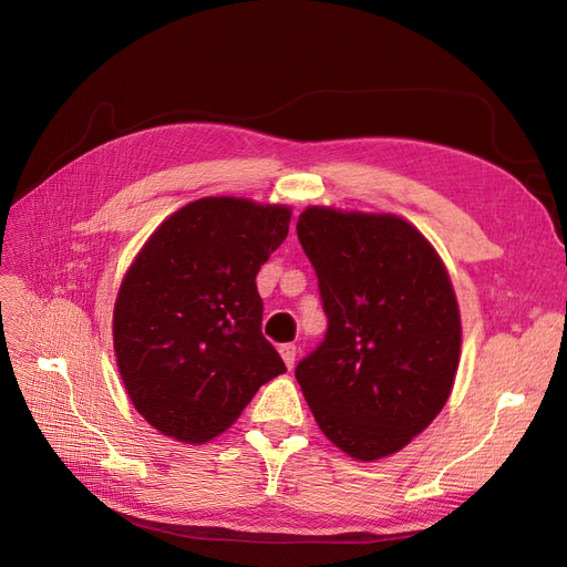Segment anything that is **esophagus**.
I'll use <instances>...</instances> for the list:
<instances>
[{
  "label": "esophagus",
  "mask_w": 567,
  "mask_h": 567,
  "mask_svg": "<svg viewBox=\"0 0 567 567\" xmlns=\"http://www.w3.org/2000/svg\"><path fill=\"white\" fill-rule=\"evenodd\" d=\"M279 352H281V357H284L286 367L293 369V364H296V346H293V342H284V346L279 348Z\"/></svg>",
  "instance_id": "esophagus-1"
}]
</instances>
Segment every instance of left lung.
<instances>
[{
    "label": "left lung",
    "instance_id": "obj_1",
    "mask_svg": "<svg viewBox=\"0 0 567 567\" xmlns=\"http://www.w3.org/2000/svg\"><path fill=\"white\" fill-rule=\"evenodd\" d=\"M298 241L329 319L296 379L336 447L373 461L400 452L447 402L461 321L447 269L394 215L307 208Z\"/></svg>",
    "mask_w": 567,
    "mask_h": 567
}]
</instances>
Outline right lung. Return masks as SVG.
Returning a JSON list of instances; mask_svg holds the SVG:
<instances>
[{"label":"right lung","mask_w":567,"mask_h":567,"mask_svg":"<svg viewBox=\"0 0 567 567\" xmlns=\"http://www.w3.org/2000/svg\"><path fill=\"white\" fill-rule=\"evenodd\" d=\"M288 221L281 205L200 198L136 255L115 300L113 346L134 409L163 435H219L286 371L262 336L255 277Z\"/></svg>","instance_id":"obj_1"}]
</instances>
